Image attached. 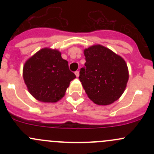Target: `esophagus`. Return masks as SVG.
Wrapping results in <instances>:
<instances>
[{"label": "esophagus", "mask_w": 154, "mask_h": 154, "mask_svg": "<svg viewBox=\"0 0 154 154\" xmlns=\"http://www.w3.org/2000/svg\"><path fill=\"white\" fill-rule=\"evenodd\" d=\"M74 74H75L76 77H78L79 75H80V72H79V71H76L75 72H74Z\"/></svg>", "instance_id": "esophagus-1"}]
</instances>
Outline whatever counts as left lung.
I'll return each instance as SVG.
<instances>
[{"mask_svg":"<svg viewBox=\"0 0 154 154\" xmlns=\"http://www.w3.org/2000/svg\"><path fill=\"white\" fill-rule=\"evenodd\" d=\"M86 63L80 79L88 97L98 105H109L122 96L129 79L125 60L97 45L84 50Z\"/></svg>","mask_w":154,"mask_h":154,"instance_id":"8db88e82","label":"left lung"}]
</instances>
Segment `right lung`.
Masks as SVG:
<instances>
[{
    "label": "right lung",
    "mask_w": 154,
    "mask_h": 154,
    "mask_svg": "<svg viewBox=\"0 0 154 154\" xmlns=\"http://www.w3.org/2000/svg\"><path fill=\"white\" fill-rule=\"evenodd\" d=\"M23 77L29 93L36 100L54 103L65 95L70 82L76 76L60 51L43 48L26 62Z\"/></svg>",
    "instance_id": "add662e5"
}]
</instances>
